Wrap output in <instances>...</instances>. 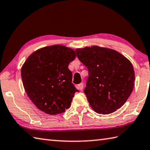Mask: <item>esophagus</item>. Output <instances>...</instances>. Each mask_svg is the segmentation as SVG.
<instances>
[{"mask_svg":"<svg viewBox=\"0 0 150 150\" xmlns=\"http://www.w3.org/2000/svg\"><path fill=\"white\" fill-rule=\"evenodd\" d=\"M83 87H84V84L83 83H81L79 84H78V88L80 90V91H82V90L83 89Z\"/></svg>","mask_w":150,"mask_h":150,"instance_id":"obj_1","label":"esophagus"}]
</instances>
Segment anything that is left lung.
Wrapping results in <instances>:
<instances>
[{
    "label": "left lung",
    "instance_id": "obj_1",
    "mask_svg": "<svg viewBox=\"0 0 150 150\" xmlns=\"http://www.w3.org/2000/svg\"><path fill=\"white\" fill-rule=\"evenodd\" d=\"M75 52L88 71L84 92L92 108L102 114L120 108L134 88V71L130 62L116 50L97 46Z\"/></svg>",
    "mask_w": 150,
    "mask_h": 150
}]
</instances>
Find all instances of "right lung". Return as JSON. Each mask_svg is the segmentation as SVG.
Listing matches in <instances>:
<instances>
[{"mask_svg": "<svg viewBox=\"0 0 150 150\" xmlns=\"http://www.w3.org/2000/svg\"><path fill=\"white\" fill-rule=\"evenodd\" d=\"M75 51L62 45L39 49L21 67V79L27 94L36 107L56 115L69 108L76 92L68 66L75 58Z\"/></svg>", "mask_w": 150, "mask_h": 150, "instance_id": "right-lung-1", "label": "right lung"}]
</instances>
